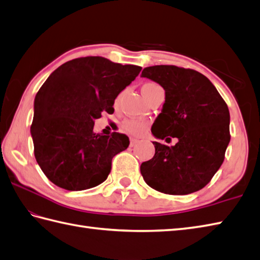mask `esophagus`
I'll return each instance as SVG.
<instances>
[{
    "mask_svg": "<svg viewBox=\"0 0 260 260\" xmlns=\"http://www.w3.org/2000/svg\"><path fill=\"white\" fill-rule=\"evenodd\" d=\"M139 142H140V141L137 140V139H134V137H132V139H131V142H129V145H131L132 147H133V146H135Z\"/></svg>",
    "mask_w": 260,
    "mask_h": 260,
    "instance_id": "34e87169",
    "label": "esophagus"
}]
</instances>
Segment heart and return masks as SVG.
<instances>
[{
  "instance_id": "1",
  "label": "heart",
  "mask_w": 260,
  "mask_h": 260,
  "mask_svg": "<svg viewBox=\"0 0 260 260\" xmlns=\"http://www.w3.org/2000/svg\"><path fill=\"white\" fill-rule=\"evenodd\" d=\"M155 86H157V85H155V84H146V85L143 86V88H151V87H155ZM124 128L131 134L141 135L146 131L147 123H146V121L139 120V119H127V120L124 121Z\"/></svg>"
}]
</instances>
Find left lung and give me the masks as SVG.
I'll return each mask as SVG.
<instances>
[{"label":"left lung","instance_id":"1","mask_svg":"<svg viewBox=\"0 0 260 260\" xmlns=\"http://www.w3.org/2000/svg\"><path fill=\"white\" fill-rule=\"evenodd\" d=\"M142 77L165 90L162 112L154 121L152 134L159 140L178 139L174 146L153 142L155 154L142 163L143 179L167 194L201 190L221 167L230 142L227 104L212 82L196 70L153 66L144 68Z\"/></svg>","mask_w":260,"mask_h":260}]
</instances>
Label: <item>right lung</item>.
<instances>
[{
  "mask_svg": "<svg viewBox=\"0 0 260 260\" xmlns=\"http://www.w3.org/2000/svg\"><path fill=\"white\" fill-rule=\"evenodd\" d=\"M142 70L103 57L70 60L48 77L35 98L31 136L39 167L53 184L68 191L97 186L112 159L126 150L125 134L93 132L102 113H114L116 97Z\"/></svg>",
  "mask_w": 260,
  "mask_h": 260,
  "instance_id": "obj_1",
  "label": "right lung"
}]
</instances>
